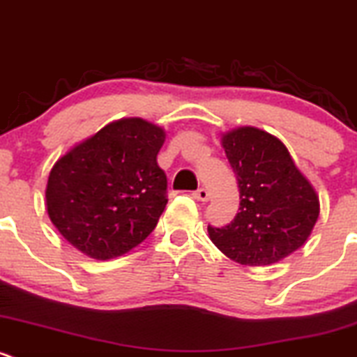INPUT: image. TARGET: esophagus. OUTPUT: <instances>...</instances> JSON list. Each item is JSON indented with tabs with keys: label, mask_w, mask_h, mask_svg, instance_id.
Returning a JSON list of instances; mask_svg holds the SVG:
<instances>
[{
	"label": "esophagus",
	"mask_w": 357,
	"mask_h": 357,
	"mask_svg": "<svg viewBox=\"0 0 357 357\" xmlns=\"http://www.w3.org/2000/svg\"><path fill=\"white\" fill-rule=\"evenodd\" d=\"M192 196L196 197L197 201H208V199H210V192H208V189H204V187H201V189L194 190Z\"/></svg>",
	"instance_id": "obj_1"
}]
</instances>
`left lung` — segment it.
Returning a JSON list of instances; mask_svg holds the SVG:
<instances>
[{
  "mask_svg": "<svg viewBox=\"0 0 357 357\" xmlns=\"http://www.w3.org/2000/svg\"><path fill=\"white\" fill-rule=\"evenodd\" d=\"M239 187V211L211 243L241 266H271L303 246L319 217V197L278 137L241 126L222 135Z\"/></svg>",
  "mask_w": 357,
  "mask_h": 357,
  "instance_id": "obj_1",
  "label": "left lung"
}]
</instances>
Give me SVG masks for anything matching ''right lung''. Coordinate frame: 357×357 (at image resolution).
<instances>
[{
  "label": "right lung",
  "instance_id": "1",
  "mask_svg": "<svg viewBox=\"0 0 357 357\" xmlns=\"http://www.w3.org/2000/svg\"><path fill=\"white\" fill-rule=\"evenodd\" d=\"M165 130L123 118L67 151L48 177L47 210L84 255L109 260L139 246L167 206V175L156 156Z\"/></svg>",
  "mask_w": 357,
  "mask_h": 357
}]
</instances>
